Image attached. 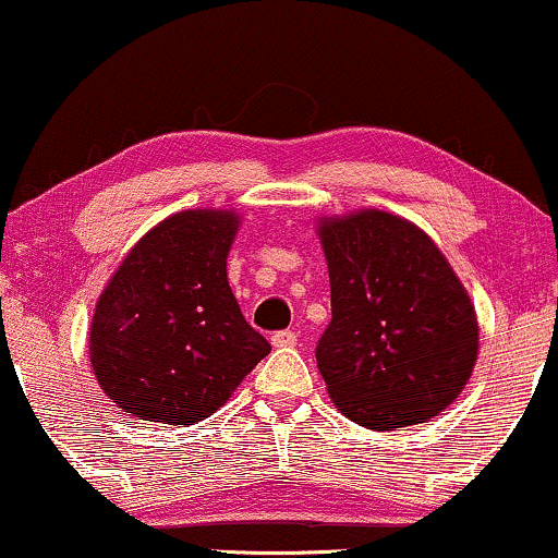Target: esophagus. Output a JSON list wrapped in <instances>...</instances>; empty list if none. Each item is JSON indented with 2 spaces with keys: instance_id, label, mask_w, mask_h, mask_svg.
<instances>
[{
  "instance_id": "esophagus-1",
  "label": "esophagus",
  "mask_w": 558,
  "mask_h": 558,
  "mask_svg": "<svg viewBox=\"0 0 558 558\" xmlns=\"http://www.w3.org/2000/svg\"><path fill=\"white\" fill-rule=\"evenodd\" d=\"M271 345L274 348H294L296 345V332L292 330H279L271 335Z\"/></svg>"
}]
</instances>
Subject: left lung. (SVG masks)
<instances>
[{"instance_id":"left-lung-1","label":"left lung","mask_w":558,"mask_h":558,"mask_svg":"<svg viewBox=\"0 0 558 558\" xmlns=\"http://www.w3.org/2000/svg\"><path fill=\"white\" fill-rule=\"evenodd\" d=\"M332 323L317 345L327 393L376 432L429 422L477 363L475 304L445 254L411 220L363 208L319 218Z\"/></svg>"}]
</instances>
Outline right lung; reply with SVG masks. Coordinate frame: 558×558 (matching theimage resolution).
I'll return each mask as SVG.
<instances>
[{"label": "right lung", "instance_id": "1", "mask_svg": "<svg viewBox=\"0 0 558 558\" xmlns=\"http://www.w3.org/2000/svg\"><path fill=\"white\" fill-rule=\"evenodd\" d=\"M235 210H180L134 243L88 330L104 393L144 422L195 424L231 399L271 345L241 315L226 258Z\"/></svg>", "mask_w": 558, "mask_h": 558}]
</instances>
